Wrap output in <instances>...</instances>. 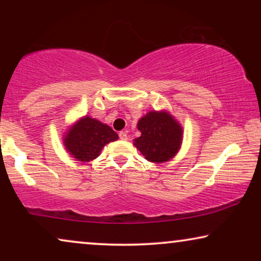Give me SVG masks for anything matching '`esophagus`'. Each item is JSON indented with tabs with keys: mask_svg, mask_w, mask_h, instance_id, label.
Masks as SVG:
<instances>
[{
	"mask_svg": "<svg viewBox=\"0 0 261 261\" xmlns=\"http://www.w3.org/2000/svg\"><path fill=\"white\" fill-rule=\"evenodd\" d=\"M119 137H120L121 140H127V139H128V137H127V132H124V130L120 132Z\"/></svg>",
	"mask_w": 261,
	"mask_h": 261,
	"instance_id": "34e87169",
	"label": "esophagus"
}]
</instances>
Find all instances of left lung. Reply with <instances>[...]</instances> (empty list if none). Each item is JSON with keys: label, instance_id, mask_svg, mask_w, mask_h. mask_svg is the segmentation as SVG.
Here are the masks:
<instances>
[{"label": "left lung", "instance_id": "1", "mask_svg": "<svg viewBox=\"0 0 261 261\" xmlns=\"http://www.w3.org/2000/svg\"><path fill=\"white\" fill-rule=\"evenodd\" d=\"M138 129L141 135L134 145L148 162H167L179 151L183 128L170 113L152 110L139 120Z\"/></svg>", "mask_w": 261, "mask_h": 261}]
</instances>
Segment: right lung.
Segmentation results:
<instances>
[{
    "instance_id": "obj_1",
    "label": "right lung",
    "mask_w": 261,
    "mask_h": 261,
    "mask_svg": "<svg viewBox=\"0 0 261 261\" xmlns=\"http://www.w3.org/2000/svg\"><path fill=\"white\" fill-rule=\"evenodd\" d=\"M117 139V134L108 124L84 116L66 132L64 145L73 158L80 162H90L97 158L107 144Z\"/></svg>"
}]
</instances>
